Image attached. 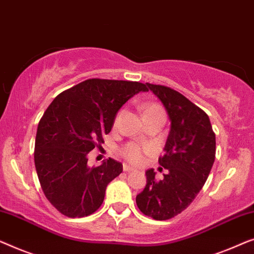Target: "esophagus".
<instances>
[{
	"instance_id": "esophagus-1",
	"label": "esophagus",
	"mask_w": 254,
	"mask_h": 254,
	"mask_svg": "<svg viewBox=\"0 0 254 254\" xmlns=\"http://www.w3.org/2000/svg\"><path fill=\"white\" fill-rule=\"evenodd\" d=\"M123 170L126 171V173H131V171L134 170V168L128 166V164H123Z\"/></svg>"
}]
</instances>
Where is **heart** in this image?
I'll return each mask as SVG.
<instances>
[{
  "label": "heart",
  "instance_id": "obj_1",
  "mask_svg": "<svg viewBox=\"0 0 254 254\" xmlns=\"http://www.w3.org/2000/svg\"><path fill=\"white\" fill-rule=\"evenodd\" d=\"M154 114H163V110L161 107L156 103H147V105L144 106V116L145 115H154ZM122 115V112L119 113L115 124L119 122L120 117ZM152 152V148L149 146L140 145L138 142H130L124 146V147L121 149V153L126 158L128 162L133 164H141L145 160V155L148 154V153Z\"/></svg>",
  "mask_w": 254,
  "mask_h": 254
}]
</instances>
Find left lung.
I'll return each instance as SVG.
<instances>
[{
    "label": "left lung",
    "mask_w": 254,
    "mask_h": 254,
    "mask_svg": "<svg viewBox=\"0 0 254 254\" xmlns=\"http://www.w3.org/2000/svg\"><path fill=\"white\" fill-rule=\"evenodd\" d=\"M147 85L158 96L170 121L160 166L168 169L163 180L154 169L146 171V187L137 197L138 208L154 220H168L183 212L201 190L215 160V133L207 114L177 91Z\"/></svg>",
    "instance_id": "left-lung-1"
}]
</instances>
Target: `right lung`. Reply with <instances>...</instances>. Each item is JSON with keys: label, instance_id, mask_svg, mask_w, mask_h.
<instances>
[{"label": "right lung", "instance_id": "add662e5", "mask_svg": "<svg viewBox=\"0 0 254 254\" xmlns=\"http://www.w3.org/2000/svg\"><path fill=\"white\" fill-rule=\"evenodd\" d=\"M147 91L138 81L93 78L49 105L38 126L34 163L46 198L63 215L84 217L102 205L107 185L123 166L109 158L91 168L87 155L102 144L124 103Z\"/></svg>", "mask_w": 254, "mask_h": 254}]
</instances>
